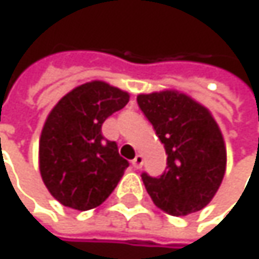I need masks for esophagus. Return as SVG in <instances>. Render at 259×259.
<instances>
[{
    "mask_svg": "<svg viewBox=\"0 0 259 259\" xmlns=\"http://www.w3.org/2000/svg\"><path fill=\"white\" fill-rule=\"evenodd\" d=\"M131 163H133L134 169H142V166H143V157L142 155H136V158Z\"/></svg>",
    "mask_w": 259,
    "mask_h": 259,
    "instance_id": "obj_1",
    "label": "esophagus"
}]
</instances>
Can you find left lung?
<instances>
[{
    "instance_id": "left-lung-1",
    "label": "left lung",
    "mask_w": 259,
    "mask_h": 259,
    "mask_svg": "<svg viewBox=\"0 0 259 259\" xmlns=\"http://www.w3.org/2000/svg\"><path fill=\"white\" fill-rule=\"evenodd\" d=\"M137 104L167 154L163 175L142 174L146 192L170 215L200 211L225 177L226 149L219 125L203 105L175 90L139 95Z\"/></svg>"
}]
</instances>
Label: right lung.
<instances>
[{"mask_svg":"<svg viewBox=\"0 0 259 259\" xmlns=\"http://www.w3.org/2000/svg\"><path fill=\"white\" fill-rule=\"evenodd\" d=\"M128 101L126 92L92 81L70 90L51 110L39 142V169L62 205L87 211L116 189L130 163L101 128Z\"/></svg>","mask_w":259,"mask_h":259,"instance_id":"1","label":"right lung"}]
</instances>
